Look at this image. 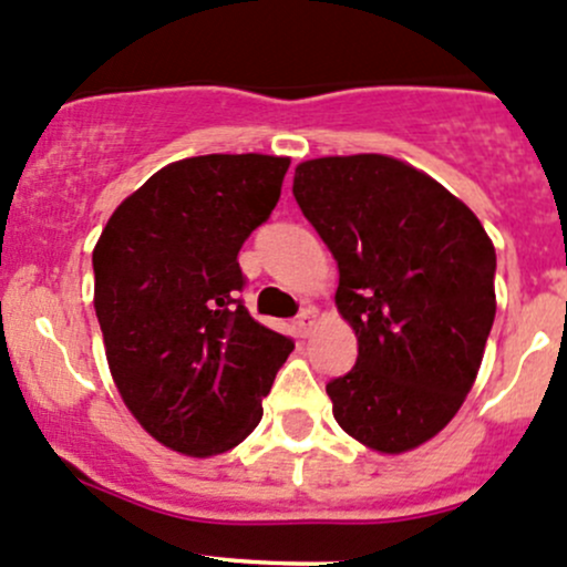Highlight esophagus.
<instances>
[{"label": "esophagus", "mask_w": 567, "mask_h": 567, "mask_svg": "<svg viewBox=\"0 0 567 567\" xmlns=\"http://www.w3.org/2000/svg\"><path fill=\"white\" fill-rule=\"evenodd\" d=\"M315 323H318V312H315L312 307L301 309L299 318H296V329H299L301 337H307V333L315 329Z\"/></svg>", "instance_id": "1"}]
</instances>
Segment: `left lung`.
<instances>
[{
	"instance_id": "obj_1",
	"label": "left lung",
	"mask_w": 567,
	"mask_h": 567,
	"mask_svg": "<svg viewBox=\"0 0 567 567\" xmlns=\"http://www.w3.org/2000/svg\"><path fill=\"white\" fill-rule=\"evenodd\" d=\"M296 204L339 266L337 309L359 359L326 391L337 424L402 454L462 408L494 312L492 238L443 184L385 154L307 159Z\"/></svg>"
}]
</instances>
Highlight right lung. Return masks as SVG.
Wrapping results in <instances>:
<instances>
[{
	"instance_id": "right-lung-1",
	"label": "right lung",
	"mask_w": 567,
	"mask_h": 567,
	"mask_svg": "<svg viewBox=\"0 0 567 567\" xmlns=\"http://www.w3.org/2000/svg\"><path fill=\"white\" fill-rule=\"evenodd\" d=\"M288 157L204 154L165 165L111 214L94 247V312L138 424L187 456L236 449L293 339L238 293V249L277 206Z\"/></svg>"
}]
</instances>
